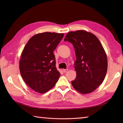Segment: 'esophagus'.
Segmentation results:
<instances>
[{
	"mask_svg": "<svg viewBox=\"0 0 123 123\" xmlns=\"http://www.w3.org/2000/svg\"><path fill=\"white\" fill-rule=\"evenodd\" d=\"M68 69H63V72H66L67 71H68Z\"/></svg>",
	"mask_w": 123,
	"mask_h": 123,
	"instance_id": "obj_1",
	"label": "esophagus"
}]
</instances>
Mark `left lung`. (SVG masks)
Here are the masks:
<instances>
[{
    "label": "left lung",
    "instance_id": "1",
    "mask_svg": "<svg viewBox=\"0 0 123 123\" xmlns=\"http://www.w3.org/2000/svg\"><path fill=\"white\" fill-rule=\"evenodd\" d=\"M67 41L73 44L77 57V76L71 81L73 87L82 94L93 92L103 83L107 71L105 49L95 35L86 31L68 33L64 38Z\"/></svg>",
    "mask_w": 123,
    "mask_h": 123
}]
</instances>
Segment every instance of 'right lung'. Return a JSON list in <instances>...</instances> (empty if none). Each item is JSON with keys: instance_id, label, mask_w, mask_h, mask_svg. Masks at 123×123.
Segmentation results:
<instances>
[{"instance_id": "right-lung-1", "label": "right lung", "mask_w": 123, "mask_h": 123, "mask_svg": "<svg viewBox=\"0 0 123 123\" xmlns=\"http://www.w3.org/2000/svg\"><path fill=\"white\" fill-rule=\"evenodd\" d=\"M63 33L44 32L33 36L26 44L19 60V71L25 83L33 90L45 93L60 76L53 52Z\"/></svg>"}]
</instances>
